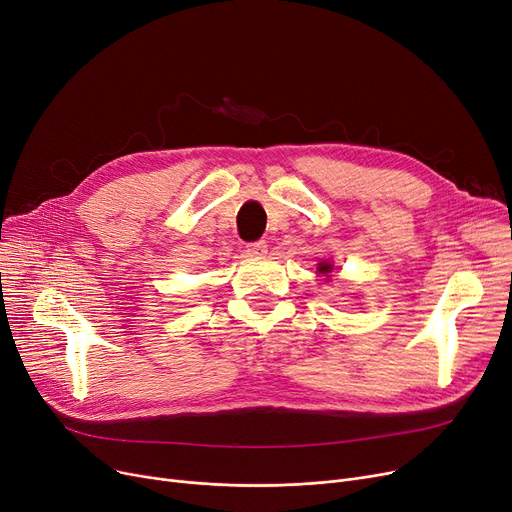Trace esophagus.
I'll return each mask as SVG.
<instances>
[{
  "label": "esophagus",
  "mask_w": 512,
  "mask_h": 512,
  "mask_svg": "<svg viewBox=\"0 0 512 512\" xmlns=\"http://www.w3.org/2000/svg\"><path fill=\"white\" fill-rule=\"evenodd\" d=\"M267 251V242L265 240H257L247 245V255H263Z\"/></svg>",
  "instance_id": "34e87169"
}]
</instances>
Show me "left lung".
I'll return each mask as SVG.
<instances>
[{"mask_svg": "<svg viewBox=\"0 0 512 512\" xmlns=\"http://www.w3.org/2000/svg\"><path fill=\"white\" fill-rule=\"evenodd\" d=\"M317 270H319L321 274H326V272H330V270H332V265H330V263H321V265L317 267Z\"/></svg>", "mask_w": 512, "mask_h": 512, "instance_id": "8db88e82", "label": "left lung"}]
</instances>
